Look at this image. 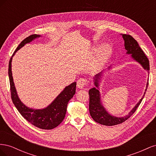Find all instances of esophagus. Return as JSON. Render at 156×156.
Listing matches in <instances>:
<instances>
[{
  "mask_svg": "<svg viewBox=\"0 0 156 156\" xmlns=\"http://www.w3.org/2000/svg\"><path fill=\"white\" fill-rule=\"evenodd\" d=\"M88 84L87 79L84 78H80L77 83V87L79 88H83V87H85Z\"/></svg>",
  "mask_w": 156,
  "mask_h": 156,
  "instance_id": "obj_1",
  "label": "esophagus"
}]
</instances>
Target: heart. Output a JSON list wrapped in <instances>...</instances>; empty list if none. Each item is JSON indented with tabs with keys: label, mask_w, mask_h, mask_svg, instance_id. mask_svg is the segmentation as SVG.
<instances>
[{
	"label": "heart",
	"mask_w": 156,
	"mask_h": 156,
	"mask_svg": "<svg viewBox=\"0 0 156 156\" xmlns=\"http://www.w3.org/2000/svg\"><path fill=\"white\" fill-rule=\"evenodd\" d=\"M112 51V48L110 44H103L98 50L96 59V64L98 66L102 64L104 62L105 60L107 59L111 55Z\"/></svg>",
	"instance_id": "1"
}]
</instances>
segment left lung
Masks as SVG:
<instances>
[{
  "instance_id": "left-lung-1",
  "label": "left lung",
  "mask_w": 156,
  "mask_h": 156,
  "mask_svg": "<svg viewBox=\"0 0 156 156\" xmlns=\"http://www.w3.org/2000/svg\"><path fill=\"white\" fill-rule=\"evenodd\" d=\"M122 37L124 40V46L125 49L126 50V54L131 55V58L136 62L139 63L143 68L147 71L149 73L150 70V64L149 60L144 54L143 51L141 49L140 46L139 45L137 41H136L133 37L128 34H122ZM111 69V66L108 68V69ZM103 72V71H102ZM102 72L96 74L95 77H94V83L96 87H94L89 90L88 94L90 96L89 100V111L90 114L94 120L98 122V123L104 125V126H115L117 124H120L122 122H125L135 112L140 103L142 101L145 95V93L147 90L148 86V81L146 83V87L145 89V92L142 98L140 99L139 101L136 103L135 107L132 108L130 112L126 116L122 117H117L112 116L108 113L105 108L103 106L102 103L101 101V95L100 92V88H99V82H100V78L102 76Z\"/></svg>"
}]
</instances>
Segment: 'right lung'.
Segmentation results:
<instances>
[{"instance_id":"1","label":"right lung","mask_w":156,"mask_h":156,"mask_svg":"<svg viewBox=\"0 0 156 156\" xmlns=\"http://www.w3.org/2000/svg\"><path fill=\"white\" fill-rule=\"evenodd\" d=\"M41 37L40 35L32 34L23 40L18 45L10 60L8 66V75L10 79L11 97L14 105L25 119L36 127L43 129H52L57 127L62 122L66 116L69 101L75 94L76 82L66 87L53 101L44 108L34 109L27 107L19 98L15 84L13 83L12 72V60L16 52L34 39Z\"/></svg>"}]
</instances>
